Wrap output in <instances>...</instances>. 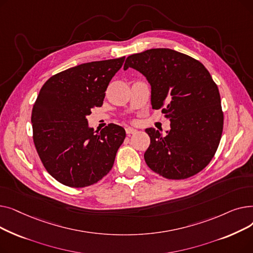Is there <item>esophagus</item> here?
<instances>
[{
    "instance_id": "obj_1",
    "label": "esophagus",
    "mask_w": 253,
    "mask_h": 253,
    "mask_svg": "<svg viewBox=\"0 0 253 253\" xmlns=\"http://www.w3.org/2000/svg\"><path fill=\"white\" fill-rule=\"evenodd\" d=\"M136 132H137V130H136V129H134V128H131V127L126 128V133H127V135L134 134V133H136Z\"/></svg>"
}]
</instances>
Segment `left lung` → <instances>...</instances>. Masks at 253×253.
I'll use <instances>...</instances> for the list:
<instances>
[{
	"label": "left lung",
	"mask_w": 253,
	"mask_h": 253,
	"mask_svg": "<svg viewBox=\"0 0 253 253\" xmlns=\"http://www.w3.org/2000/svg\"><path fill=\"white\" fill-rule=\"evenodd\" d=\"M128 68L147 78L153 109L170 120L166 135L145 129L151 138L145 163L169 179L197 174L213 158L223 127L219 91L209 72L200 61L168 48L132 54L124 64Z\"/></svg>",
	"instance_id": "8db88e82"
}]
</instances>
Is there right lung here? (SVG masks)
I'll return each instance as SVG.
<instances>
[{
  "label": "right lung",
  "instance_id": "1",
  "mask_svg": "<svg viewBox=\"0 0 253 253\" xmlns=\"http://www.w3.org/2000/svg\"><path fill=\"white\" fill-rule=\"evenodd\" d=\"M124 60L125 56L74 66L52 76L39 92L32 112L35 147L49 174L64 185L88 187L114 165L125 129L109 124L94 131L86 117L102 105Z\"/></svg>",
  "mask_w": 253,
  "mask_h": 253
}]
</instances>
